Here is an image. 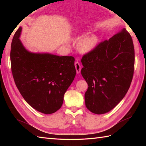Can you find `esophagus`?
Returning a JSON list of instances; mask_svg holds the SVG:
<instances>
[{
    "label": "esophagus",
    "mask_w": 146,
    "mask_h": 146,
    "mask_svg": "<svg viewBox=\"0 0 146 146\" xmlns=\"http://www.w3.org/2000/svg\"><path fill=\"white\" fill-rule=\"evenodd\" d=\"M75 68H76V73H80V71H81V69H82V66L81 64H80V63H79V62L76 61L75 62Z\"/></svg>",
    "instance_id": "34e87169"
}]
</instances>
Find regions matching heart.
Returning <instances> with one entry per match:
<instances>
[{
  "instance_id": "heart-1",
  "label": "heart",
  "mask_w": 146,
  "mask_h": 146,
  "mask_svg": "<svg viewBox=\"0 0 146 146\" xmlns=\"http://www.w3.org/2000/svg\"><path fill=\"white\" fill-rule=\"evenodd\" d=\"M97 38L95 36H90L80 39L78 42V48L80 51L87 52L92 51L97 44Z\"/></svg>"
}]
</instances>
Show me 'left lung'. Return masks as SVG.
Wrapping results in <instances>:
<instances>
[{
  "instance_id": "8db88e82",
  "label": "left lung",
  "mask_w": 146,
  "mask_h": 146,
  "mask_svg": "<svg viewBox=\"0 0 146 146\" xmlns=\"http://www.w3.org/2000/svg\"><path fill=\"white\" fill-rule=\"evenodd\" d=\"M131 35L123 28L83 56L81 73L88 83L85 105L95 114L112 110L125 97L134 71Z\"/></svg>"
}]
</instances>
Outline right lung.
<instances>
[{"instance_id": "1", "label": "right lung", "mask_w": 146, "mask_h": 146, "mask_svg": "<svg viewBox=\"0 0 146 146\" xmlns=\"http://www.w3.org/2000/svg\"><path fill=\"white\" fill-rule=\"evenodd\" d=\"M22 27L11 43V70L14 82L24 100L44 114L61 107L65 92L76 75L75 58L49 53H33L19 39Z\"/></svg>"}]
</instances>
